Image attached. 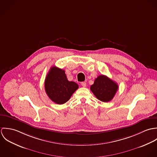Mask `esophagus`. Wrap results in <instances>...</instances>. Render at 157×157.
Masks as SVG:
<instances>
[{
	"instance_id": "34e87169",
	"label": "esophagus",
	"mask_w": 157,
	"mask_h": 157,
	"mask_svg": "<svg viewBox=\"0 0 157 157\" xmlns=\"http://www.w3.org/2000/svg\"><path fill=\"white\" fill-rule=\"evenodd\" d=\"M81 85H82V86H83V87H86V82H82L81 83Z\"/></svg>"
}]
</instances>
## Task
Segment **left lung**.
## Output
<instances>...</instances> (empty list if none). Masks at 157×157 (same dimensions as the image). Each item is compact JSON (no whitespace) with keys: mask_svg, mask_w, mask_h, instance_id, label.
<instances>
[{"mask_svg":"<svg viewBox=\"0 0 157 157\" xmlns=\"http://www.w3.org/2000/svg\"><path fill=\"white\" fill-rule=\"evenodd\" d=\"M118 88L117 83L106 75H99L90 86V90L100 101L108 102L112 100Z\"/></svg>","mask_w":157,"mask_h":157,"instance_id":"left-lung-1","label":"left lung"}]
</instances>
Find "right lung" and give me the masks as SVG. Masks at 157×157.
Listing matches in <instances>:
<instances>
[{
  "label": "right lung",
  "mask_w": 157,
  "mask_h": 157,
  "mask_svg": "<svg viewBox=\"0 0 157 157\" xmlns=\"http://www.w3.org/2000/svg\"><path fill=\"white\" fill-rule=\"evenodd\" d=\"M78 85L68 81L64 70L56 67H51L45 80V89L49 98L54 103L62 105L67 102Z\"/></svg>",
  "instance_id": "right-lung-1"
}]
</instances>
